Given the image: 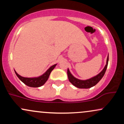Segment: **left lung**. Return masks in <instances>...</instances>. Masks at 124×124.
Wrapping results in <instances>:
<instances>
[{"instance_id":"obj_1","label":"left lung","mask_w":124,"mask_h":124,"mask_svg":"<svg viewBox=\"0 0 124 124\" xmlns=\"http://www.w3.org/2000/svg\"><path fill=\"white\" fill-rule=\"evenodd\" d=\"M108 55L107 59V63L106 66H105L104 68L103 69V70L101 71L99 74H98L96 76L93 77V78H91V79H87V80H79V79H76V78H75L72 74L70 73V71L69 69H68V79H69V82H70L73 86H76V87L79 88V89H89V88L92 87L94 86L99 83V82L101 79H102L105 73H106V71L108 66Z\"/></svg>"}]
</instances>
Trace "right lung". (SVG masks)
Returning <instances> with one entry per match:
<instances>
[{
	"instance_id": "obj_1",
	"label": "right lung",
	"mask_w": 124,
	"mask_h": 124,
	"mask_svg": "<svg viewBox=\"0 0 124 124\" xmlns=\"http://www.w3.org/2000/svg\"><path fill=\"white\" fill-rule=\"evenodd\" d=\"M56 65V64L52 65V66H51L50 68H49V69H48L45 73H44L43 75H41V76L38 77V78H24V77L20 76L15 70V72L16 73V75L19 78L20 80L23 83H24L25 85H26L27 86L32 87H40L44 85L45 82L47 81L51 72H52V70L54 69V68H55Z\"/></svg>"
}]
</instances>
